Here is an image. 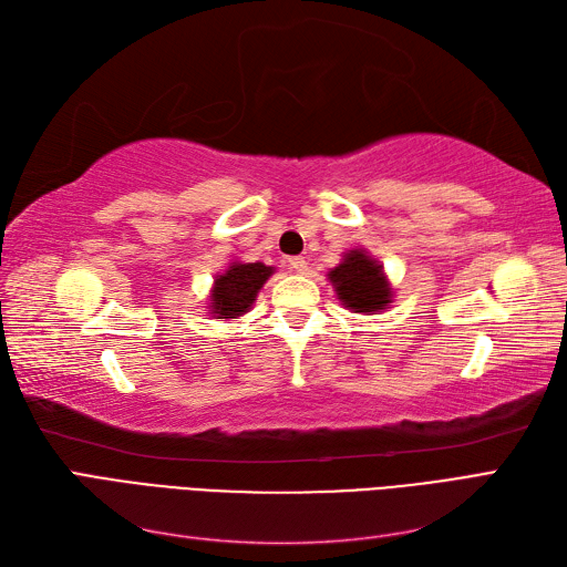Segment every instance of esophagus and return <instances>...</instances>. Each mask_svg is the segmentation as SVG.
Segmentation results:
<instances>
[{
  "label": "esophagus",
  "instance_id": "obj_1",
  "mask_svg": "<svg viewBox=\"0 0 567 567\" xmlns=\"http://www.w3.org/2000/svg\"><path fill=\"white\" fill-rule=\"evenodd\" d=\"M288 269H290V271H298V274H305V271H307V260H305L302 255L288 257Z\"/></svg>",
  "mask_w": 567,
  "mask_h": 567
}]
</instances>
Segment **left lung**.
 <instances>
[{
    "label": "left lung",
    "instance_id": "left-lung-1",
    "mask_svg": "<svg viewBox=\"0 0 567 567\" xmlns=\"http://www.w3.org/2000/svg\"><path fill=\"white\" fill-rule=\"evenodd\" d=\"M329 277L338 290V298L357 312L383 310L390 302V288L383 281L381 267L369 260L362 250H352L346 262L338 265Z\"/></svg>",
    "mask_w": 567,
    "mask_h": 567
}]
</instances>
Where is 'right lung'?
<instances>
[{"mask_svg":"<svg viewBox=\"0 0 567 567\" xmlns=\"http://www.w3.org/2000/svg\"><path fill=\"white\" fill-rule=\"evenodd\" d=\"M271 267L262 262H248V265H231L227 274L215 281L213 290V315L217 319H234L241 312H248L257 290L269 279Z\"/></svg>","mask_w":567,"mask_h":567,"instance_id":"1","label":"right lung"}]
</instances>
